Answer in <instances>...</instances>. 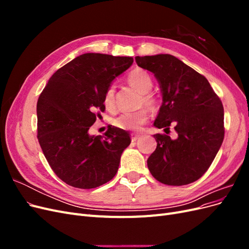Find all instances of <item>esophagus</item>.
I'll use <instances>...</instances> for the list:
<instances>
[{
    "mask_svg": "<svg viewBox=\"0 0 249 249\" xmlns=\"http://www.w3.org/2000/svg\"><path fill=\"white\" fill-rule=\"evenodd\" d=\"M139 138H140V135H139V134H132V135H131V139H132L133 142L136 141V140L139 139Z\"/></svg>",
    "mask_w": 249,
    "mask_h": 249,
    "instance_id": "obj_1",
    "label": "esophagus"
}]
</instances>
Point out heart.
<instances>
[{"mask_svg":"<svg viewBox=\"0 0 249 249\" xmlns=\"http://www.w3.org/2000/svg\"><path fill=\"white\" fill-rule=\"evenodd\" d=\"M127 82L134 88H136L140 93H142L141 103L144 104L146 107H155L156 101L152 94L147 93L153 87V80L150 78L148 72L145 71L137 69L132 71L127 76ZM115 88L114 86H110L106 90L104 95V104L108 110H112L115 106L114 103ZM147 120V112L144 109H141L136 112H124L114 119L115 126L122 130L126 131H137L142 124H144Z\"/></svg>","mask_w":249,"mask_h":249,"instance_id":"heart-1","label":"heart"}]
</instances>
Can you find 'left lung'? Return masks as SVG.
<instances>
[{
    "instance_id": "1",
    "label": "left lung",
    "mask_w": 249,
    "mask_h": 249,
    "mask_svg": "<svg viewBox=\"0 0 249 249\" xmlns=\"http://www.w3.org/2000/svg\"><path fill=\"white\" fill-rule=\"evenodd\" d=\"M135 60L155 74L162 92L154 125L166 134L154 135L157 148L147 159V167L165 185L193 183L209 169L222 144V103L202 74L175 56H137ZM170 125L177 132L176 139L167 135Z\"/></svg>"
}]
</instances>
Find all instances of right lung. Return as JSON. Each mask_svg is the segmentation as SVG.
<instances>
[{
    "label": "right lung",
    "mask_w": 249,
    "mask_h": 249,
    "mask_svg": "<svg viewBox=\"0 0 249 249\" xmlns=\"http://www.w3.org/2000/svg\"><path fill=\"white\" fill-rule=\"evenodd\" d=\"M132 57L87 53L50 78L37 102V138L56 176L67 185L91 189L115 177L130 135L110 126L105 136L89 129L104 111L112 81L133 64Z\"/></svg>",
    "instance_id": "add662e5"
}]
</instances>
